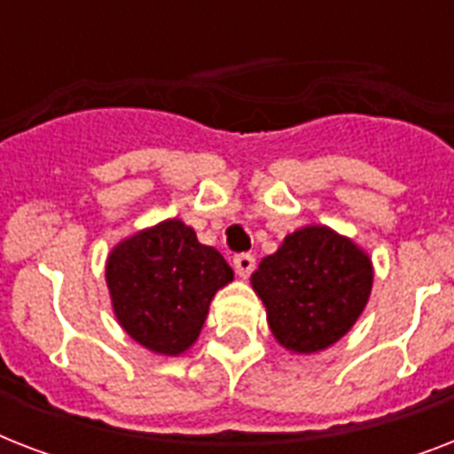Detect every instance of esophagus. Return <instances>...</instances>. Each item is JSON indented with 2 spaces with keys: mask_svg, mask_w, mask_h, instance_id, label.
<instances>
[{
  "mask_svg": "<svg viewBox=\"0 0 454 454\" xmlns=\"http://www.w3.org/2000/svg\"><path fill=\"white\" fill-rule=\"evenodd\" d=\"M233 266H235V273L240 278H247L256 266V259L252 254H238L233 259Z\"/></svg>",
  "mask_w": 454,
  "mask_h": 454,
  "instance_id": "obj_1",
  "label": "esophagus"
}]
</instances>
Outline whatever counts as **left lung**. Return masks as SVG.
<instances>
[{
  "mask_svg": "<svg viewBox=\"0 0 454 454\" xmlns=\"http://www.w3.org/2000/svg\"><path fill=\"white\" fill-rule=\"evenodd\" d=\"M249 280L278 344L309 356L337 344L363 316L374 269L351 238L310 223L285 235Z\"/></svg>",
  "mask_w": 454,
  "mask_h": 454,
  "instance_id": "8db88e82",
  "label": "left lung"
}]
</instances>
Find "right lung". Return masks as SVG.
<instances>
[{
	"instance_id": "1",
	"label": "right lung",
	"mask_w": 454,
	"mask_h": 454,
	"mask_svg": "<svg viewBox=\"0 0 454 454\" xmlns=\"http://www.w3.org/2000/svg\"><path fill=\"white\" fill-rule=\"evenodd\" d=\"M106 283L117 323L157 356H181L200 337L209 303L233 269L181 219L141 228L110 249Z\"/></svg>"
}]
</instances>
